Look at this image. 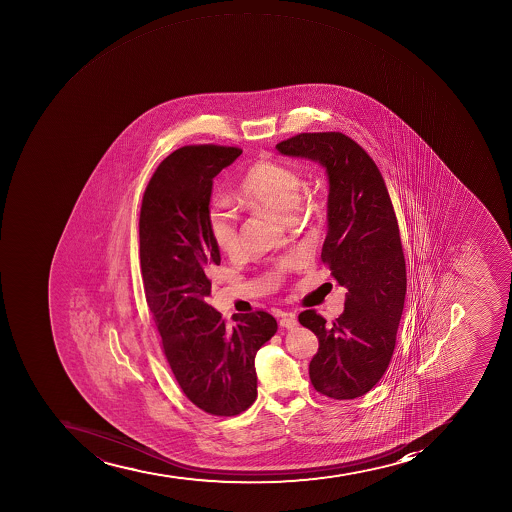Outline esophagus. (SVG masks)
Returning a JSON list of instances; mask_svg holds the SVG:
<instances>
[{
    "label": "esophagus",
    "mask_w": 512,
    "mask_h": 512,
    "mask_svg": "<svg viewBox=\"0 0 512 512\" xmlns=\"http://www.w3.org/2000/svg\"><path fill=\"white\" fill-rule=\"evenodd\" d=\"M280 326L285 327V329H294V327L298 326L296 316L291 313L281 314Z\"/></svg>",
    "instance_id": "esophagus-1"
}]
</instances>
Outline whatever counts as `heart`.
<instances>
[{
    "label": "heart",
    "mask_w": 512,
    "mask_h": 512,
    "mask_svg": "<svg viewBox=\"0 0 512 512\" xmlns=\"http://www.w3.org/2000/svg\"><path fill=\"white\" fill-rule=\"evenodd\" d=\"M304 181L299 173L280 163L258 160L240 181L237 203L247 209H267L283 219L293 218L303 195ZM209 232L214 244L227 255L240 250L237 214L227 203H214L209 209ZM298 258H286L280 270L298 265Z\"/></svg>",
    "instance_id": "heart-1"
}]
</instances>
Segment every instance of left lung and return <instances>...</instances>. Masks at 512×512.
Masks as SVG:
<instances>
[{"label": "left lung", "instance_id": "8db88e82", "mask_svg": "<svg viewBox=\"0 0 512 512\" xmlns=\"http://www.w3.org/2000/svg\"><path fill=\"white\" fill-rule=\"evenodd\" d=\"M276 149L326 168L321 258L349 293L344 313L332 324L313 309L299 314V322L319 339L309 363L316 391L332 399L358 398L385 375L406 298V262L393 204L376 163L342 132H304Z\"/></svg>", "mask_w": 512, "mask_h": 512}]
</instances>
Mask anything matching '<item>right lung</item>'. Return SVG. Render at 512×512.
Wrapping results in <instances>:
<instances>
[{"mask_svg": "<svg viewBox=\"0 0 512 512\" xmlns=\"http://www.w3.org/2000/svg\"><path fill=\"white\" fill-rule=\"evenodd\" d=\"M240 154L222 145L175 150L150 178L139 219L145 299L163 353L186 398L213 416L252 406L255 355L278 329L265 311L234 314L226 324L208 304L209 276L221 263L209 232L213 180Z\"/></svg>", "mask_w": 512, "mask_h": 512, "instance_id": "1", "label": "right lung"}]
</instances>
